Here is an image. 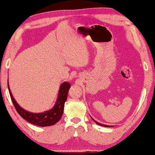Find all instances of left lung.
Returning <instances> with one entry per match:
<instances>
[{"instance_id": "left-lung-1", "label": "left lung", "mask_w": 155, "mask_h": 155, "mask_svg": "<svg viewBox=\"0 0 155 155\" xmlns=\"http://www.w3.org/2000/svg\"><path fill=\"white\" fill-rule=\"evenodd\" d=\"M93 119V118H92ZM93 120L94 121L95 123H96L97 125H101V126H103V127H112V126H111V125H103V124H101V123H97V121H96L94 120V119H93Z\"/></svg>"}]
</instances>
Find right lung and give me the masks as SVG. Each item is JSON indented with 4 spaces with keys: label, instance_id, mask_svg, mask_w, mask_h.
<instances>
[{
    "label": "right lung",
    "instance_id": "1",
    "mask_svg": "<svg viewBox=\"0 0 155 155\" xmlns=\"http://www.w3.org/2000/svg\"><path fill=\"white\" fill-rule=\"evenodd\" d=\"M8 89L12 101L15 107L16 110L18 114L28 122L32 124L36 125L40 127H47V126L53 125L58 122L61 118L63 114L64 103L67 99V95L71 85L68 82H64L60 85L59 90V94L57 98L56 103L51 110L44 111L43 113H31L25 110L21 107L12 94L10 89L9 87V83L8 80Z\"/></svg>",
    "mask_w": 155,
    "mask_h": 155
}]
</instances>
